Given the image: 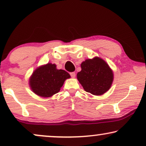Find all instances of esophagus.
Returning <instances> with one entry per match:
<instances>
[{
  "label": "esophagus",
  "mask_w": 146,
  "mask_h": 146,
  "mask_svg": "<svg viewBox=\"0 0 146 146\" xmlns=\"http://www.w3.org/2000/svg\"><path fill=\"white\" fill-rule=\"evenodd\" d=\"M70 74L72 78H74V77L76 76V73L74 72H72L70 73Z\"/></svg>",
  "instance_id": "esophagus-1"
}]
</instances>
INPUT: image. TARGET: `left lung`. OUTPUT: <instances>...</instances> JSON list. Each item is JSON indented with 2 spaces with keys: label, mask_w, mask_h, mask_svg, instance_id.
Wrapping results in <instances>:
<instances>
[{
  "label": "left lung",
  "mask_w": 146,
  "mask_h": 146,
  "mask_svg": "<svg viewBox=\"0 0 146 146\" xmlns=\"http://www.w3.org/2000/svg\"><path fill=\"white\" fill-rule=\"evenodd\" d=\"M81 68L77 74V78L86 92L99 96L110 89L113 75L104 60L98 57L86 60L81 64Z\"/></svg>",
  "instance_id": "left-lung-1"
}]
</instances>
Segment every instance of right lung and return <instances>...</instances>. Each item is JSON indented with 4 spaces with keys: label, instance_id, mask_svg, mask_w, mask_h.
Wrapping results in <instances>:
<instances>
[{
    "label": "right lung",
    "instance_id": "1",
    "mask_svg": "<svg viewBox=\"0 0 146 146\" xmlns=\"http://www.w3.org/2000/svg\"><path fill=\"white\" fill-rule=\"evenodd\" d=\"M70 77L66 71L58 70L56 64L48 63L34 72L30 79V86L36 94L50 97L58 92L64 81Z\"/></svg>",
    "mask_w": 146,
    "mask_h": 146
}]
</instances>
